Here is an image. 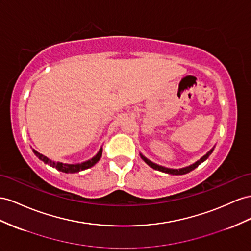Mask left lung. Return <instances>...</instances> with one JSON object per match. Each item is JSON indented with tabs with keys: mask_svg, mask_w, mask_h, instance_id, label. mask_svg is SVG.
Here are the masks:
<instances>
[{
	"mask_svg": "<svg viewBox=\"0 0 251 251\" xmlns=\"http://www.w3.org/2000/svg\"><path fill=\"white\" fill-rule=\"evenodd\" d=\"M213 150H214V147L211 149V150H210L206 155H204V156H202L201 159H199L198 161H195L194 164H192V165H190V166H188V167H185V168H180V169H171V168H166V167H162V166H159V165H157V164H154L153 161H151V160H149L147 157H145L144 155L142 154H140V157L144 159V161L146 162L147 165H149L150 166L151 168H153V169H155V170H158V171H161V172H164V173H168V174H172V175H182V174H186V173H189L190 171H192V170H194L195 168H198L201 162H204L209 156H210V154H211L212 152H213Z\"/></svg>",
	"mask_w": 251,
	"mask_h": 251,
	"instance_id": "8db88e82",
	"label": "left lung"
}]
</instances>
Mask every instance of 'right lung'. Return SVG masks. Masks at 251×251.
Returning <instances> with one entry per match:
<instances>
[{
  "label": "right lung",
  "mask_w": 251,
  "mask_h": 251,
  "mask_svg": "<svg viewBox=\"0 0 251 251\" xmlns=\"http://www.w3.org/2000/svg\"><path fill=\"white\" fill-rule=\"evenodd\" d=\"M32 151H33V153L36 154V156L39 159H41L42 161H44V164L50 165L52 168H56L58 171L64 172V173H77V172L85 170V169H89V168L93 167L94 165H96L97 162L99 161V159L101 158V155H102V148H101L100 150H99V152L96 155H95V156L92 159L86 160L84 162H81V164L70 165V164H63V162L50 160L49 157H46V156H44V155L40 154L36 150H32Z\"/></svg>",
  "instance_id": "add662e5"
}]
</instances>
